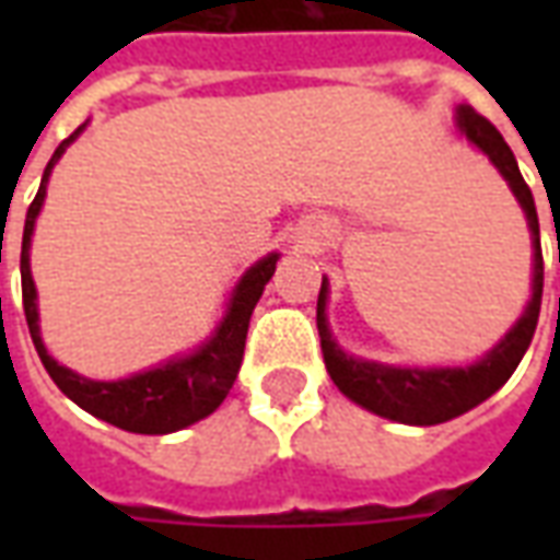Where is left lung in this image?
<instances>
[{"label":"left lung","mask_w":560,"mask_h":560,"mask_svg":"<svg viewBox=\"0 0 560 560\" xmlns=\"http://www.w3.org/2000/svg\"><path fill=\"white\" fill-rule=\"evenodd\" d=\"M456 128L458 135L474 149H480L482 155L494 164V171L504 176L510 191L518 200V207L525 212V221H528L530 248H534L530 300L504 339L470 365H387L377 363V360H363V357L341 351L339 341L332 339V329L327 324V276L320 281V293H317V332H320V351H324V363H327L332 384L365 411L377 413L384 420L405 422V425H438V422L462 417L470 408H477L480 401L489 399L492 393H498L516 372V365L522 363V357L534 339L537 317H540V221H537L534 195L518 173L516 155L506 147L501 131L468 104L456 107Z\"/></svg>","instance_id":"left-lung-1"}]
</instances>
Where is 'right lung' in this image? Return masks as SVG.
Returning a JSON list of instances; mask_svg holds the SVG:
<instances>
[{
  "label": "right lung",
  "mask_w": 560,
  "mask_h": 560,
  "mask_svg": "<svg viewBox=\"0 0 560 560\" xmlns=\"http://www.w3.org/2000/svg\"><path fill=\"white\" fill-rule=\"evenodd\" d=\"M83 128H86V122L56 147L54 159L47 161V167H44L42 188L32 200L30 212H26V224H23L20 279H23V312H26V324H30L32 345L42 357L47 375L54 377L56 387L62 389L74 405H80L83 411H90L92 417L110 422L116 429L138 434L179 432L185 425L209 417L221 401L228 399L233 381L240 375V365H243L248 320H252V312H255L267 281L272 279L281 255L269 252L267 257H260L257 264L245 269L243 279L236 281V288L231 291V300H228V308L221 315L219 327L212 329V336L207 341H200L191 353L171 357L167 363L152 365L147 372L119 377V381H92V377L71 372L68 365H59L44 348L42 324H38V291H35L30 269V248L35 219H38L44 197H47L50 173H54L56 161L62 159V152L83 135Z\"/></svg>",
  "instance_id": "right-lung-1"
}]
</instances>
